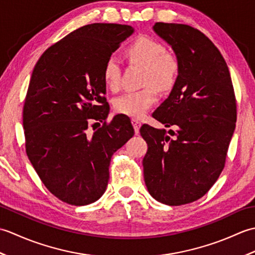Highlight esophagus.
Returning <instances> with one entry per match:
<instances>
[{
    "label": "esophagus",
    "mask_w": 255,
    "mask_h": 255,
    "mask_svg": "<svg viewBox=\"0 0 255 255\" xmlns=\"http://www.w3.org/2000/svg\"><path fill=\"white\" fill-rule=\"evenodd\" d=\"M131 123H132V126L134 128V131H136V133L139 132V129H140V126H141V123H140L138 119L136 118H132L131 119Z\"/></svg>",
    "instance_id": "esophagus-1"
}]
</instances>
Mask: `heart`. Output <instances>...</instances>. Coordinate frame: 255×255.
<instances>
[{
	"label": "heart",
	"instance_id": "heart-1",
	"mask_svg": "<svg viewBox=\"0 0 255 255\" xmlns=\"http://www.w3.org/2000/svg\"><path fill=\"white\" fill-rule=\"evenodd\" d=\"M127 56L134 63L144 68L142 85L145 89L131 92L114 101L115 111L123 115L139 118L143 116L156 102V91L165 92L175 84L178 64L176 59L165 53L159 41L147 36L138 37L127 48ZM103 77L108 89L117 90L121 83V66L118 59L110 57L103 69Z\"/></svg>",
	"mask_w": 255,
	"mask_h": 255
}]
</instances>
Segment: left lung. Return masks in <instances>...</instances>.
<instances>
[{
	"label": "left lung",
	"mask_w": 255,
	"mask_h": 255,
	"mask_svg": "<svg viewBox=\"0 0 255 255\" xmlns=\"http://www.w3.org/2000/svg\"><path fill=\"white\" fill-rule=\"evenodd\" d=\"M153 31L171 46L178 71L169 97L153 118L176 131L143 125L148 143L142 165L145 186L158 202L178 206L207 193L224 170L237 121L228 66L203 32L174 23H155Z\"/></svg>",
	"instance_id": "1"
}]
</instances>
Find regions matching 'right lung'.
Listing matches in <instances>:
<instances>
[{"label": "right lung", "mask_w": 255, "mask_h": 255, "mask_svg": "<svg viewBox=\"0 0 255 255\" xmlns=\"http://www.w3.org/2000/svg\"><path fill=\"white\" fill-rule=\"evenodd\" d=\"M133 31L129 25H85L48 48L31 73L23 111L26 153L48 191L67 204L101 198L112 155L134 133L127 116L106 125L103 77L107 59ZM92 121L105 125L90 136Z\"/></svg>", "instance_id": "add662e5"}]
</instances>
